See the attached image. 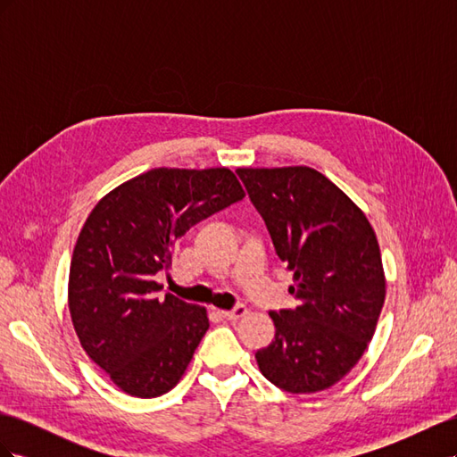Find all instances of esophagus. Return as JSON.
Listing matches in <instances>:
<instances>
[{
  "mask_svg": "<svg viewBox=\"0 0 457 457\" xmlns=\"http://www.w3.org/2000/svg\"><path fill=\"white\" fill-rule=\"evenodd\" d=\"M245 312H247L245 305H242V303H238V305L234 307V309H230V311H220V316L227 318V320H238V318H242Z\"/></svg>",
  "mask_w": 457,
  "mask_h": 457,
  "instance_id": "esophagus-1",
  "label": "esophagus"
}]
</instances>
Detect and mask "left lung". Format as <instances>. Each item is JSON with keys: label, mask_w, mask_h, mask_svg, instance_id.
I'll return each mask as SVG.
<instances>
[{"label": "left lung", "mask_w": 457, "mask_h": 457, "mask_svg": "<svg viewBox=\"0 0 457 457\" xmlns=\"http://www.w3.org/2000/svg\"><path fill=\"white\" fill-rule=\"evenodd\" d=\"M294 270L295 309L270 312L276 334L255 353L262 376L282 391H324L361 361L385 301L376 232L341 188L307 165L237 170Z\"/></svg>", "instance_id": "1"}]
</instances>
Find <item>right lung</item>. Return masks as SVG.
I'll list each match as a JSON object with an SVG mask.
<instances>
[{"label":"right lung","instance_id":"obj_1","mask_svg":"<svg viewBox=\"0 0 457 457\" xmlns=\"http://www.w3.org/2000/svg\"><path fill=\"white\" fill-rule=\"evenodd\" d=\"M244 198L227 168L150 170L95 205L68 278V309L81 347L120 391L154 398L171 391L210 328L204 307L165 294L154 280L171 247L202 219Z\"/></svg>","mask_w":457,"mask_h":457}]
</instances>
